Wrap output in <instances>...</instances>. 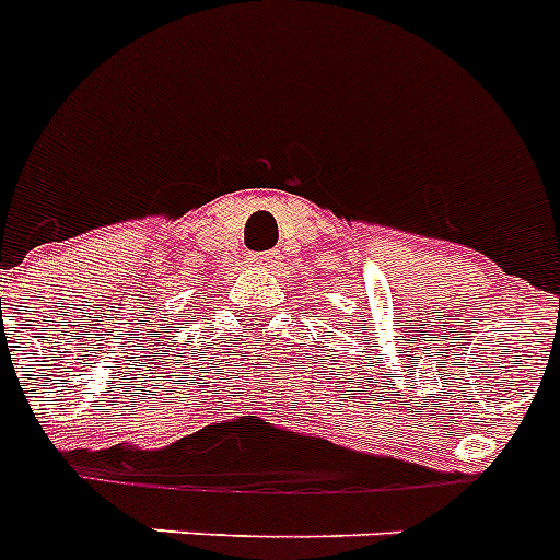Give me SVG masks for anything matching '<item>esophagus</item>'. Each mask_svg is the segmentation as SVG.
<instances>
[{
  "label": "esophagus",
  "mask_w": 560,
  "mask_h": 560,
  "mask_svg": "<svg viewBox=\"0 0 560 560\" xmlns=\"http://www.w3.org/2000/svg\"><path fill=\"white\" fill-rule=\"evenodd\" d=\"M277 260H280V255H277V252H262V255H248V262H252V266H257V269H266V266H275Z\"/></svg>",
  "instance_id": "1"
}]
</instances>
